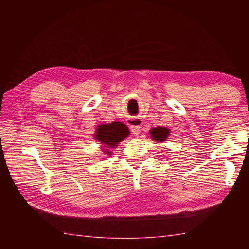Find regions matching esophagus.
Returning a JSON list of instances; mask_svg holds the SVG:
<instances>
[{"instance_id": "34e87169", "label": "esophagus", "mask_w": 249, "mask_h": 249, "mask_svg": "<svg viewBox=\"0 0 249 249\" xmlns=\"http://www.w3.org/2000/svg\"><path fill=\"white\" fill-rule=\"evenodd\" d=\"M130 130L134 134V136H138L141 134V126L140 125H132L130 126Z\"/></svg>"}]
</instances>
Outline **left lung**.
Masks as SVG:
<instances>
[{"mask_svg":"<svg viewBox=\"0 0 249 249\" xmlns=\"http://www.w3.org/2000/svg\"><path fill=\"white\" fill-rule=\"evenodd\" d=\"M150 136L153 138L154 141L157 142H163L165 140H167V137L169 136L170 130L166 128V127H156L150 129Z\"/></svg>","mask_w":249,"mask_h":249,"instance_id":"1","label":"left lung"}]
</instances>
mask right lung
<instances>
[{
	"instance_id": "obj_1",
	"label": "right lung",
	"mask_w": 249,
	"mask_h": 249,
	"mask_svg": "<svg viewBox=\"0 0 249 249\" xmlns=\"http://www.w3.org/2000/svg\"><path fill=\"white\" fill-rule=\"evenodd\" d=\"M128 135L129 130L125 124L122 122H112L108 124H100L96 128L94 138L105 148L103 153L111 155L109 149L115 148Z\"/></svg>"
}]
</instances>
